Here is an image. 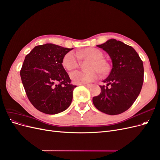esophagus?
<instances>
[{
    "label": "esophagus",
    "instance_id": "obj_1",
    "mask_svg": "<svg viewBox=\"0 0 160 160\" xmlns=\"http://www.w3.org/2000/svg\"><path fill=\"white\" fill-rule=\"evenodd\" d=\"M92 85L91 84H88V85H84V86H85V87H87V88H90V87Z\"/></svg>",
    "mask_w": 160,
    "mask_h": 160
}]
</instances>
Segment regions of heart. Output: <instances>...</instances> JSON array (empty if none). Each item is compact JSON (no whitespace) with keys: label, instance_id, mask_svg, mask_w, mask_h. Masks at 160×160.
Returning a JSON list of instances; mask_svg holds the SVG:
<instances>
[{"label":"heart","instance_id":"obj_1","mask_svg":"<svg viewBox=\"0 0 160 160\" xmlns=\"http://www.w3.org/2000/svg\"><path fill=\"white\" fill-rule=\"evenodd\" d=\"M103 53L100 49L94 47H88L77 52L69 51L66 53L62 61V64L67 71H72L79 67L80 59L91 60L88 65V72L74 71L70 74L72 83L83 85L93 82L98 79L99 72L101 75H108L111 66L109 62L103 59Z\"/></svg>","mask_w":160,"mask_h":160}]
</instances>
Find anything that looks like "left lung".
Masks as SVG:
<instances>
[{
  "instance_id": "obj_1",
  "label": "left lung",
  "mask_w": 160,
  "mask_h": 160,
  "mask_svg": "<svg viewBox=\"0 0 160 160\" xmlns=\"http://www.w3.org/2000/svg\"><path fill=\"white\" fill-rule=\"evenodd\" d=\"M109 55L112 69L100 85L101 93L93 98L95 107L108 115L123 113L133 105L142 88L143 64L133 47L111 38L97 45Z\"/></svg>"
}]
</instances>
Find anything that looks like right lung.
Wrapping results in <instances>:
<instances>
[{
    "mask_svg": "<svg viewBox=\"0 0 160 160\" xmlns=\"http://www.w3.org/2000/svg\"><path fill=\"white\" fill-rule=\"evenodd\" d=\"M72 49L47 43L25 57L20 71L22 83L30 102L41 112L57 114L71 105L76 86L71 84L62 61Z\"/></svg>",
    "mask_w": 160,
    "mask_h": 160,
    "instance_id": "right-lung-1",
    "label": "right lung"
}]
</instances>
